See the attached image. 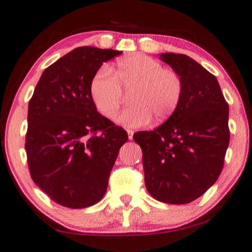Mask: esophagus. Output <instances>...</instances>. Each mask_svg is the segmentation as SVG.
Here are the masks:
<instances>
[{
    "label": "esophagus",
    "instance_id": "esophagus-1",
    "mask_svg": "<svg viewBox=\"0 0 252 252\" xmlns=\"http://www.w3.org/2000/svg\"><path fill=\"white\" fill-rule=\"evenodd\" d=\"M127 134H128V139H129V140H132V139H133L134 130H133V129H127Z\"/></svg>",
    "mask_w": 252,
    "mask_h": 252
}]
</instances>
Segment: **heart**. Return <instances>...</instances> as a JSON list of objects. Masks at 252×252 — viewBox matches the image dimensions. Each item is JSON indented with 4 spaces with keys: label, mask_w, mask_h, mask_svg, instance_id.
Listing matches in <instances>:
<instances>
[{
    "label": "heart",
    "mask_w": 252,
    "mask_h": 252,
    "mask_svg": "<svg viewBox=\"0 0 252 252\" xmlns=\"http://www.w3.org/2000/svg\"><path fill=\"white\" fill-rule=\"evenodd\" d=\"M129 93L132 104L117 117V122L136 128L147 125L155 117L163 122L180 104L184 81L177 71L163 67L157 60L143 54L124 57L116 64L115 72L102 67L91 82L93 102L102 116L112 118Z\"/></svg>",
    "instance_id": "b5f03b06"
}]
</instances>
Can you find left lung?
I'll list each match as a JSON object with an SVG mask.
<instances>
[{
	"instance_id": "1",
	"label": "left lung",
	"mask_w": 252,
	"mask_h": 252,
	"mask_svg": "<svg viewBox=\"0 0 252 252\" xmlns=\"http://www.w3.org/2000/svg\"><path fill=\"white\" fill-rule=\"evenodd\" d=\"M181 75L180 104L163 125L136 132L147 190L158 201L187 204L218 180L229 144L228 103L215 75L189 56L161 54Z\"/></svg>"
}]
</instances>
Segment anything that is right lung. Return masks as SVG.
<instances>
[{
	"label": "right lung",
	"instance_id": "1",
	"mask_svg": "<svg viewBox=\"0 0 252 252\" xmlns=\"http://www.w3.org/2000/svg\"><path fill=\"white\" fill-rule=\"evenodd\" d=\"M122 51L79 47L43 71L29 103L25 149L32 180L65 208L94 205L104 196L128 135L97 112L91 82Z\"/></svg>",
	"mask_w": 252,
	"mask_h": 252
}]
</instances>
